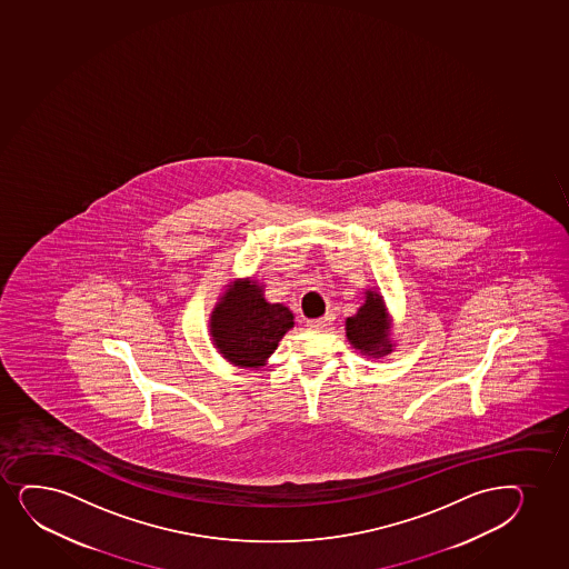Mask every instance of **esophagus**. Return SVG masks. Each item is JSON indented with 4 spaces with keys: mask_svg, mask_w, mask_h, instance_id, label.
I'll return each mask as SVG.
<instances>
[{
    "mask_svg": "<svg viewBox=\"0 0 569 569\" xmlns=\"http://www.w3.org/2000/svg\"><path fill=\"white\" fill-rule=\"evenodd\" d=\"M330 322H332L330 317H322V319L308 320V327L311 330H325V328L330 327Z\"/></svg>",
    "mask_w": 569,
    "mask_h": 569,
    "instance_id": "34e87169",
    "label": "esophagus"
}]
</instances>
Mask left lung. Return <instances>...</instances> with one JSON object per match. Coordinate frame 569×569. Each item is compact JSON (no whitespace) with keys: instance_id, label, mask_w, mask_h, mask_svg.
<instances>
[{"instance_id":"8db88e82","label":"left lung","mask_w":569,"mask_h":569,"mask_svg":"<svg viewBox=\"0 0 569 569\" xmlns=\"http://www.w3.org/2000/svg\"><path fill=\"white\" fill-rule=\"evenodd\" d=\"M365 303L359 311L346 320L349 343L360 353L379 359L392 351L391 320L387 315L386 301L376 290H366Z\"/></svg>"}]
</instances>
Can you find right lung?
I'll use <instances>...</instances> for the list:
<instances>
[{
	"instance_id": "right-lung-1",
	"label": "right lung",
	"mask_w": 569,
	"mask_h": 569,
	"mask_svg": "<svg viewBox=\"0 0 569 569\" xmlns=\"http://www.w3.org/2000/svg\"><path fill=\"white\" fill-rule=\"evenodd\" d=\"M228 287L210 315L212 343L231 365L260 368L295 327V315L282 303H269L254 279Z\"/></svg>"
}]
</instances>
